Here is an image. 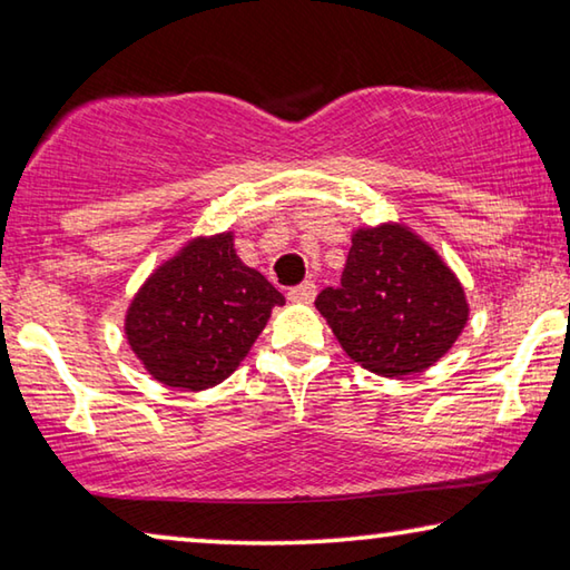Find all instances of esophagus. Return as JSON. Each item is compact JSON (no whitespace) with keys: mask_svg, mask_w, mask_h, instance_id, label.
<instances>
[{"mask_svg":"<svg viewBox=\"0 0 570 570\" xmlns=\"http://www.w3.org/2000/svg\"><path fill=\"white\" fill-rule=\"evenodd\" d=\"M314 296H316V284L314 282H304V284H298L294 288H288V298H292V302H296V304H312Z\"/></svg>","mask_w":570,"mask_h":570,"instance_id":"esophagus-1","label":"esophagus"}]
</instances>
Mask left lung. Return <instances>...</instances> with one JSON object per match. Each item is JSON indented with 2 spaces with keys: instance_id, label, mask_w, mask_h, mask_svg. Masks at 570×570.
Masks as SVG:
<instances>
[{
  "instance_id": "obj_1",
  "label": "left lung",
  "mask_w": 570,
  "mask_h": 570,
  "mask_svg": "<svg viewBox=\"0 0 570 570\" xmlns=\"http://www.w3.org/2000/svg\"><path fill=\"white\" fill-rule=\"evenodd\" d=\"M316 308L346 356L387 380L430 370L470 316L455 272L400 220L354 228L342 286L324 288Z\"/></svg>"
}]
</instances>
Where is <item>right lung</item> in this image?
<instances>
[{
    "instance_id": "add662e5",
    "label": "right lung",
    "mask_w": 570,
    "mask_h": 570,
    "mask_svg": "<svg viewBox=\"0 0 570 570\" xmlns=\"http://www.w3.org/2000/svg\"><path fill=\"white\" fill-rule=\"evenodd\" d=\"M284 296L240 262L234 230L193 236L130 298L125 340L153 380L204 392L238 370Z\"/></svg>"
}]
</instances>
